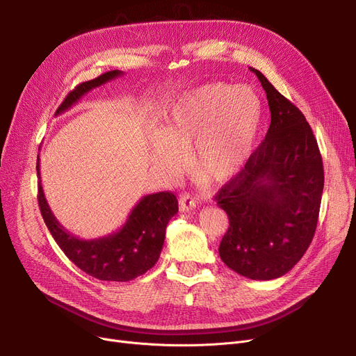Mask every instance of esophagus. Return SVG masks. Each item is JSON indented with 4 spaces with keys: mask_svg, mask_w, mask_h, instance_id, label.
Masks as SVG:
<instances>
[{
    "mask_svg": "<svg viewBox=\"0 0 356 356\" xmlns=\"http://www.w3.org/2000/svg\"><path fill=\"white\" fill-rule=\"evenodd\" d=\"M179 204H180V209H181L183 212H189V211H192V209L196 208L197 202L192 197V195H189V193H181L180 197H179Z\"/></svg>",
    "mask_w": 356,
    "mask_h": 356,
    "instance_id": "1",
    "label": "esophagus"
}]
</instances>
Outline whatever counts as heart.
Listing matches in <instances>:
<instances>
[{
  "instance_id": "b5f03b06",
  "label": "heart",
  "mask_w": 356,
  "mask_h": 356,
  "mask_svg": "<svg viewBox=\"0 0 356 356\" xmlns=\"http://www.w3.org/2000/svg\"><path fill=\"white\" fill-rule=\"evenodd\" d=\"M264 108L250 85L208 83L184 95L153 136L152 160L168 177L181 175L189 153L193 170L212 183H227L257 147Z\"/></svg>"
}]
</instances>
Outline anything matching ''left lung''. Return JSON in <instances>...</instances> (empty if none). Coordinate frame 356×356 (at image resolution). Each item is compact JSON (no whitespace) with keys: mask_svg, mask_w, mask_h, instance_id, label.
<instances>
[{"mask_svg":"<svg viewBox=\"0 0 356 356\" xmlns=\"http://www.w3.org/2000/svg\"><path fill=\"white\" fill-rule=\"evenodd\" d=\"M250 69L267 93L271 124L244 168L215 196L229 219L219 255L241 275L273 280L289 273L310 245L325 175L302 111Z\"/></svg>","mask_w":356,"mask_h":356,"instance_id":"obj_1","label":"left lung"}]
</instances>
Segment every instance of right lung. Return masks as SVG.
<instances>
[{
  "label": "right lung",
  "instance_id": "right-lung-1",
  "mask_svg": "<svg viewBox=\"0 0 356 356\" xmlns=\"http://www.w3.org/2000/svg\"><path fill=\"white\" fill-rule=\"evenodd\" d=\"M121 70H111L101 76L78 85L56 111V115L67 111L85 93L121 76ZM39 176V207L46 227L60 250L72 263L86 274L104 282H129L154 267L164 244L165 227L179 212V202L172 192L147 195L131 211L122 228L108 236L81 239L66 231L51 213L40 180V161L37 156Z\"/></svg>",
  "mask_w": 356,
  "mask_h": 356
}]
</instances>
